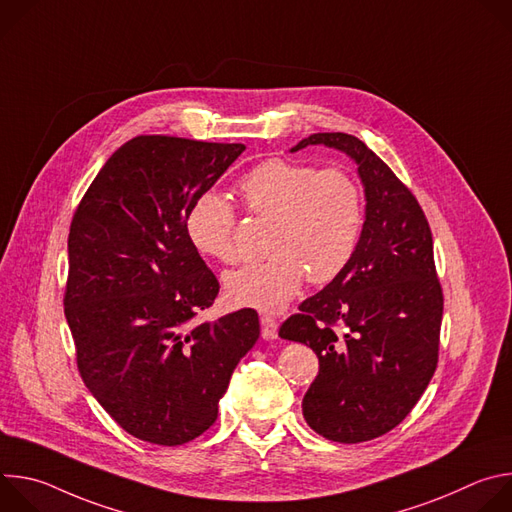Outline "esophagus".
Wrapping results in <instances>:
<instances>
[{
    "instance_id": "34e87169",
    "label": "esophagus",
    "mask_w": 512,
    "mask_h": 512,
    "mask_svg": "<svg viewBox=\"0 0 512 512\" xmlns=\"http://www.w3.org/2000/svg\"><path fill=\"white\" fill-rule=\"evenodd\" d=\"M277 320L271 316H261V336L265 340H273L277 336Z\"/></svg>"
}]
</instances>
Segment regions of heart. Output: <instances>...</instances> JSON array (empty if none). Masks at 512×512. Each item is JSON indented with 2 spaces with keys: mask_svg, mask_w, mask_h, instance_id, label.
<instances>
[{
  "mask_svg": "<svg viewBox=\"0 0 512 512\" xmlns=\"http://www.w3.org/2000/svg\"><path fill=\"white\" fill-rule=\"evenodd\" d=\"M249 214L271 221L269 257L225 277L237 306L277 312L298 294L304 279L332 281L356 251L364 221L362 190L340 166L318 170L312 164L271 158L239 182ZM235 208L218 194H202L188 210L186 233L206 257L235 263Z\"/></svg>",
  "mask_w": 512,
  "mask_h": 512,
  "instance_id": "1",
  "label": "heart"
}]
</instances>
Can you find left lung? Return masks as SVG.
Masks as SVG:
<instances>
[{
	"mask_svg": "<svg viewBox=\"0 0 512 512\" xmlns=\"http://www.w3.org/2000/svg\"><path fill=\"white\" fill-rule=\"evenodd\" d=\"M358 164L367 218L348 265L300 304L279 336L310 346L320 371L302 401L308 425L340 444L397 427L427 389L440 354L444 291L427 218L393 170L348 133H314Z\"/></svg>",
	"mask_w": 512,
	"mask_h": 512,
	"instance_id": "1",
	"label": "left lung"
}]
</instances>
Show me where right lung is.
Instances as JSON below:
<instances>
[{
	"mask_svg": "<svg viewBox=\"0 0 512 512\" xmlns=\"http://www.w3.org/2000/svg\"><path fill=\"white\" fill-rule=\"evenodd\" d=\"M243 150L137 135L107 160L72 216L64 316L77 367L137 440L182 446L204 433L259 338L253 308L194 320L221 285L186 233L190 206Z\"/></svg>",
	"mask_w": 512,
	"mask_h": 512,
	"instance_id": "right-lung-1",
	"label": "right lung"
}]
</instances>
